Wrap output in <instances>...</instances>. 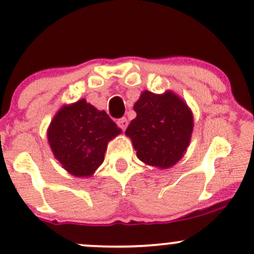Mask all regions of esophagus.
I'll return each instance as SVG.
<instances>
[{
	"instance_id": "34e87169",
	"label": "esophagus",
	"mask_w": 254,
	"mask_h": 254,
	"mask_svg": "<svg viewBox=\"0 0 254 254\" xmlns=\"http://www.w3.org/2000/svg\"><path fill=\"white\" fill-rule=\"evenodd\" d=\"M127 124H129V122H127V119L125 118V117H123V118H119L118 121H117V125L119 127H121L122 130H125L127 127Z\"/></svg>"
}]
</instances>
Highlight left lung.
<instances>
[{"mask_svg":"<svg viewBox=\"0 0 254 254\" xmlns=\"http://www.w3.org/2000/svg\"><path fill=\"white\" fill-rule=\"evenodd\" d=\"M133 110L137 116L125 133L132 139L137 157L159 168L177 164L190 143L193 129L188 105L172 92L159 95L145 90Z\"/></svg>","mask_w":254,"mask_h":254,"instance_id":"1","label":"left lung"}]
</instances>
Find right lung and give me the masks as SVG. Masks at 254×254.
Wrapping results in <instances>:
<instances>
[{
    "label": "right lung",
    "instance_id": "obj_1",
    "mask_svg": "<svg viewBox=\"0 0 254 254\" xmlns=\"http://www.w3.org/2000/svg\"><path fill=\"white\" fill-rule=\"evenodd\" d=\"M118 133L121 129L105 111L82 99L58 111L48 138L56 159L69 173L88 177L103 164L107 142Z\"/></svg>",
    "mask_w": 254,
    "mask_h": 254
}]
</instances>
